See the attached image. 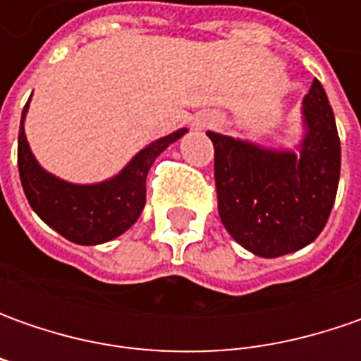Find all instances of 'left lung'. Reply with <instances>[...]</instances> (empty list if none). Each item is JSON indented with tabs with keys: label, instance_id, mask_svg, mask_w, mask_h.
<instances>
[{
	"label": "left lung",
	"instance_id": "left-lung-1",
	"mask_svg": "<svg viewBox=\"0 0 361 361\" xmlns=\"http://www.w3.org/2000/svg\"><path fill=\"white\" fill-rule=\"evenodd\" d=\"M215 146L219 215L257 257L295 253L317 239L336 201L341 148L324 86L313 80L301 102V138L273 148L209 130Z\"/></svg>",
	"mask_w": 361,
	"mask_h": 361
}]
</instances>
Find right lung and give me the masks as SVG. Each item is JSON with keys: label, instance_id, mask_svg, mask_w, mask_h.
Listing matches in <instances>:
<instances>
[{"label": "right lung", "instance_id": "1", "mask_svg": "<svg viewBox=\"0 0 361 361\" xmlns=\"http://www.w3.org/2000/svg\"><path fill=\"white\" fill-rule=\"evenodd\" d=\"M30 100L21 112L18 136V169L23 192L34 213L48 227L76 245H102L120 237L138 221L146 202V174L160 154L183 138L187 128L145 146L118 174L102 183H68L48 173L34 157L23 122Z\"/></svg>", "mask_w": 361, "mask_h": 361}]
</instances>
